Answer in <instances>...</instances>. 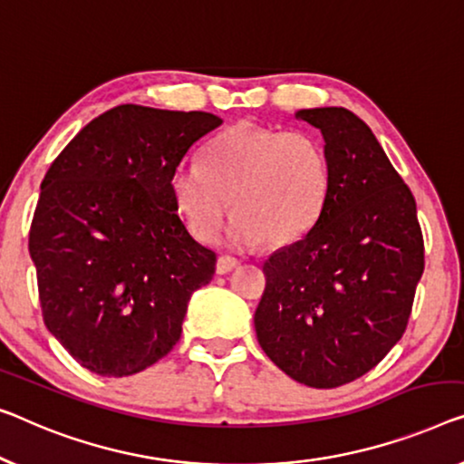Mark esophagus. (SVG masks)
Segmentation results:
<instances>
[{
	"label": "esophagus",
	"mask_w": 464,
	"mask_h": 464,
	"mask_svg": "<svg viewBox=\"0 0 464 464\" xmlns=\"http://www.w3.org/2000/svg\"><path fill=\"white\" fill-rule=\"evenodd\" d=\"M237 266H239L237 258H231V256H220V258L217 260V275H227Z\"/></svg>",
	"instance_id": "obj_1"
}]
</instances>
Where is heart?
Listing matches in <instances>:
<instances>
[{"mask_svg": "<svg viewBox=\"0 0 464 464\" xmlns=\"http://www.w3.org/2000/svg\"><path fill=\"white\" fill-rule=\"evenodd\" d=\"M329 191V158L314 135L252 122L214 135L204 166L183 162L170 175L172 199L189 231L212 241L231 204L237 214L227 237L246 250L302 239L319 223Z\"/></svg>", "mask_w": 464, "mask_h": 464, "instance_id": "b5f03b06", "label": "heart"}]
</instances>
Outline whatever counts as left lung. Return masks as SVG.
Listing matches in <instances>:
<instances>
[{
  "label": "left lung",
  "instance_id": "left-lung-1",
  "mask_svg": "<svg viewBox=\"0 0 464 464\" xmlns=\"http://www.w3.org/2000/svg\"><path fill=\"white\" fill-rule=\"evenodd\" d=\"M323 133L331 191L319 223L265 262L260 348L308 387H340L404 335L425 268L417 204L385 151L345 108L298 110Z\"/></svg>",
  "mask_w": 464,
  "mask_h": 464
}]
</instances>
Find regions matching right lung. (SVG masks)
<instances>
[{"mask_svg": "<svg viewBox=\"0 0 464 464\" xmlns=\"http://www.w3.org/2000/svg\"><path fill=\"white\" fill-rule=\"evenodd\" d=\"M223 124L210 112L122 103L82 127L45 172L29 233L41 313L74 361L127 377L181 337L217 254L177 214L170 175Z\"/></svg>", "mask_w": 464, "mask_h": 464, "instance_id": "right-lung-1", "label": "right lung"}]
</instances>
